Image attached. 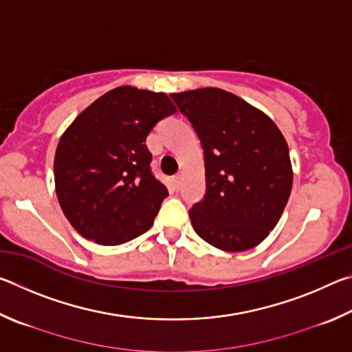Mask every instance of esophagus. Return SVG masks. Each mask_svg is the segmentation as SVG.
Instances as JSON below:
<instances>
[{
	"instance_id": "34e87169",
	"label": "esophagus",
	"mask_w": 352,
	"mask_h": 352,
	"mask_svg": "<svg viewBox=\"0 0 352 352\" xmlns=\"http://www.w3.org/2000/svg\"><path fill=\"white\" fill-rule=\"evenodd\" d=\"M182 180H183V175H182V174H177V175L174 177V184H175V188H180Z\"/></svg>"
}]
</instances>
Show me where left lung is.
Instances as JSON below:
<instances>
[{
    "label": "left lung",
    "instance_id": "8db88e82",
    "mask_svg": "<svg viewBox=\"0 0 352 352\" xmlns=\"http://www.w3.org/2000/svg\"><path fill=\"white\" fill-rule=\"evenodd\" d=\"M205 151L206 195L189 211L195 233L223 252H245L270 234L287 205L294 170L276 124L220 88L172 93Z\"/></svg>",
    "mask_w": 352,
    "mask_h": 352
}]
</instances>
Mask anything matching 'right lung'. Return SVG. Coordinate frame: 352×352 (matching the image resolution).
<instances>
[{
  "mask_svg": "<svg viewBox=\"0 0 352 352\" xmlns=\"http://www.w3.org/2000/svg\"><path fill=\"white\" fill-rule=\"evenodd\" d=\"M175 111L168 94L124 85L98 98L65 130L54 158L56 194L80 236L121 245L153 225L169 192L152 174L146 138Z\"/></svg>",
  "mask_w": 352,
  "mask_h": 352,
  "instance_id": "1",
  "label": "right lung"
}]
</instances>
